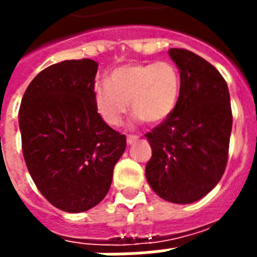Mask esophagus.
I'll return each mask as SVG.
<instances>
[{
    "instance_id": "obj_1",
    "label": "esophagus",
    "mask_w": 257,
    "mask_h": 257,
    "mask_svg": "<svg viewBox=\"0 0 257 257\" xmlns=\"http://www.w3.org/2000/svg\"><path fill=\"white\" fill-rule=\"evenodd\" d=\"M137 140H139V136H133V135H129V136L126 137V143H128L129 145L133 144V143H136Z\"/></svg>"
}]
</instances>
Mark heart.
<instances>
[{"instance_id":"obj_1","label":"heart","mask_w":257,"mask_h":257,"mask_svg":"<svg viewBox=\"0 0 257 257\" xmlns=\"http://www.w3.org/2000/svg\"><path fill=\"white\" fill-rule=\"evenodd\" d=\"M181 80L175 64L168 61L137 62L117 66L108 81L94 86V104L102 120L118 125L129 108L135 121L161 122L175 110Z\"/></svg>"}]
</instances>
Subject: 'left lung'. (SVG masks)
Instances as JSON below:
<instances>
[{
  "instance_id": "obj_1",
  "label": "left lung",
  "mask_w": 257,
  "mask_h": 257,
  "mask_svg": "<svg viewBox=\"0 0 257 257\" xmlns=\"http://www.w3.org/2000/svg\"><path fill=\"white\" fill-rule=\"evenodd\" d=\"M180 70L175 110L147 133L152 157L145 167L149 185L161 199L191 204L223 176L232 131L231 98L219 70L187 49H169Z\"/></svg>"
}]
</instances>
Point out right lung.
<instances>
[{"instance_id": "right-lung-1", "label": "right lung", "mask_w": 257, "mask_h": 257, "mask_svg": "<svg viewBox=\"0 0 257 257\" xmlns=\"http://www.w3.org/2000/svg\"><path fill=\"white\" fill-rule=\"evenodd\" d=\"M97 68L89 58L48 66L26 88L18 112L22 153L36 187L70 213L104 199L126 148V137L97 112Z\"/></svg>"}]
</instances>
